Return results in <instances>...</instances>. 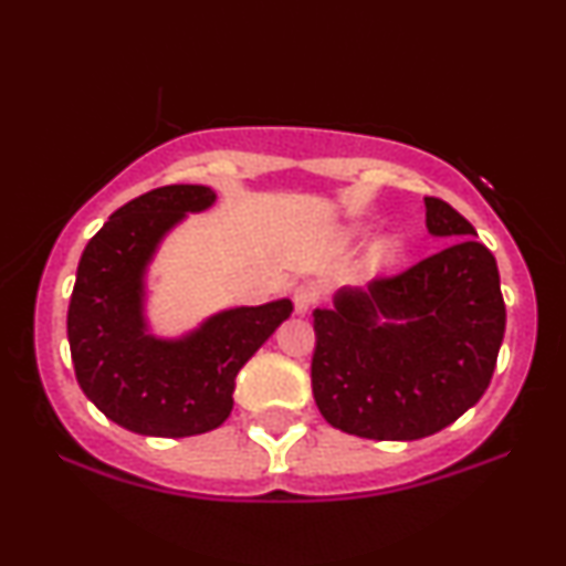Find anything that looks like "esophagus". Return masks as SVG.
Listing matches in <instances>:
<instances>
[{"label": "esophagus", "instance_id": "esophagus-1", "mask_svg": "<svg viewBox=\"0 0 566 566\" xmlns=\"http://www.w3.org/2000/svg\"><path fill=\"white\" fill-rule=\"evenodd\" d=\"M319 301V290L311 287V284H301V287L292 290V303H295L297 314H308Z\"/></svg>", "mask_w": 566, "mask_h": 566}]
</instances>
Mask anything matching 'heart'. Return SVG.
I'll return each instance as SVG.
<instances>
[{"mask_svg":"<svg viewBox=\"0 0 566 566\" xmlns=\"http://www.w3.org/2000/svg\"><path fill=\"white\" fill-rule=\"evenodd\" d=\"M361 233H365V229H350L346 233V239L348 242H354V239H359ZM399 258H401V239L399 237H386L373 247V263L394 265Z\"/></svg>","mask_w":566,"mask_h":566,"instance_id":"1","label":"heart"}]
</instances>
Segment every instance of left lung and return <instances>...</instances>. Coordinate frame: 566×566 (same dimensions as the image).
<instances>
[{
  "label": "left lung",
  "instance_id": "obj_1",
  "mask_svg": "<svg viewBox=\"0 0 566 566\" xmlns=\"http://www.w3.org/2000/svg\"><path fill=\"white\" fill-rule=\"evenodd\" d=\"M426 226L444 250L314 311L316 407L354 437H431L476 405L495 373L505 333L495 255L447 201L426 197Z\"/></svg>",
  "mask_w": 566,
  "mask_h": 566
}]
</instances>
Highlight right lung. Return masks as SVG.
<instances>
[{"label":"right lung","mask_w":566,"mask_h":566,"mask_svg":"<svg viewBox=\"0 0 566 566\" xmlns=\"http://www.w3.org/2000/svg\"><path fill=\"white\" fill-rule=\"evenodd\" d=\"M207 186H161L127 201L82 252L69 303V346L84 396L143 437L184 439L231 415L233 378L292 314V301L239 305L180 337L151 333L146 274L188 212L216 205Z\"/></svg>","instance_id":"1"}]
</instances>
